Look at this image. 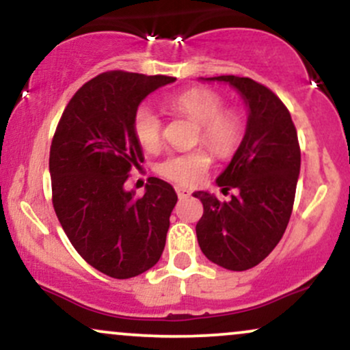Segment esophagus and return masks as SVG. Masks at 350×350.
Masks as SVG:
<instances>
[{
	"label": "esophagus",
	"instance_id": "obj_1",
	"mask_svg": "<svg viewBox=\"0 0 350 350\" xmlns=\"http://www.w3.org/2000/svg\"><path fill=\"white\" fill-rule=\"evenodd\" d=\"M176 192H178L179 199H187L189 196H191V191H189V189L180 186H176Z\"/></svg>",
	"mask_w": 350,
	"mask_h": 350
}]
</instances>
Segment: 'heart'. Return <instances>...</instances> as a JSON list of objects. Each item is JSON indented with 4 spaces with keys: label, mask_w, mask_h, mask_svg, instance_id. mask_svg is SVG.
Instances as JSON below:
<instances>
[{
    "label": "heart",
    "mask_w": 350,
    "mask_h": 350,
    "mask_svg": "<svg viewBox=\"0 0 350 350\" xmlns=\"http://www.w3.org/2000/svg\"><path fill=\"white\" fill-rule=\"evenodd\" d=\"M167 105L178 113L199 124V138L219 154H228L242 136V122L234 110H222L220 95L207 88H191L167 100ZM163 122L148 103L136 107L133 113V133L146 151L158 150L161 144ZM211 166L206 150L170 152L158 164V172L178 184L199 183Z\"/></svg>",
    "instance_id": "1"
}]
</instances>
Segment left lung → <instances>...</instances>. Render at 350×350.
<instances>
[{"label": "left lung", "mask_w": 350, "mask_h": 350, "mask_svg": "<svg viewBox=\"0 0 350 350\" xmlns=\"http://www.w3.org/2000/svg\"><path fill=\"white\" fill-rule=\"evenodd\" d=\"M202 82L228 83L247 107V128L230 163L217 178L222 191L237 189L228 202L194 192L204 214L196 226L200 250L227 270L243 271L270 255L290 222L301 151L283 102L248 77L219 75Z\"/></svg>", "instance_id": "obj_1"}]
</instances>
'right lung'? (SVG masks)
Instances as JSON below:
<instances>
[{
  "label": "right lung",
  "instance_id": "obj_1",
  "mask_svg": "<svg viewBox=\"0 0 350 350\" xmlns=\"http://www.w3.org/2000/svg\"><path fill=\"white\" fill-rule=\"evenodd\" d=\"M174 80L123 70L100 74L72 97L52 139V204L60 226L79 255L111 278L148 271L166 245L176 191L151 178L138 199L124 180L144 159L133 133L136 107Z\"/></svg>",
  "mask_w": 350,
  "mask_h": 350
}]
</instances>
